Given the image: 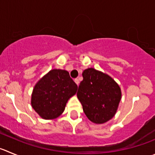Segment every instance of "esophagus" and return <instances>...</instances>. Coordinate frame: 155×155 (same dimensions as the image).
I'll list each match as a JSON object with an SVG mask.
<instances>
[{
    "instance_id": "esophagus-1",
    "label": "esophagus",
    "mask_w": 155,
    "mask_h": 155,
    "mask_svg": "<svg viewBox=\"0 0 155 155\" xmlns=\"http://www.w3.org/2000/svg\"><path fill=\"white\" fill-rule=\"evenodd\" d=\"M74 81H75V83H76L78 85L79 83H80V81H79V79L78 78H75L74 79Z\"/></svg>"
}]
</instances>
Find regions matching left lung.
<instances>
[{
  "instance_id": "obj_1",
  "label": "left lung",
  "mask_w": 155,
  "mask_h": 155,
  "mask_svg": "<svg viewBox=\"0 0 155 155\" xmlns=\"http://www.w3.org/2000/svg\"><path fill=\"white\" fill-rule=\"evenodd\" d=\"M77 93L87 117L94 123H104L114 116L121 100V90L106 74L87 68Z\"/></svg>"
}]
</instances>
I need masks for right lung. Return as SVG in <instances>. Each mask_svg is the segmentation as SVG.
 I'll return each instance as SVG.
<instances>
[{
  "instance_id": "right-lung-1",
  "label": "right lung",
  "mask_w": 155,
  "mask_h": 155,
  "mask_svg": "<svg viewBox=\"0 0 155 155\" xmlns=\"http://www.w3.org/2000/svg\"><path fill=\"white\" fill-rule=\"evenodd\" d=\"M77 89L78 85L67 71L54 69L36 84L31 104L42 118L54 119L63 113L68 99L76 94Z\"/></svg>"
}]
</instances>
